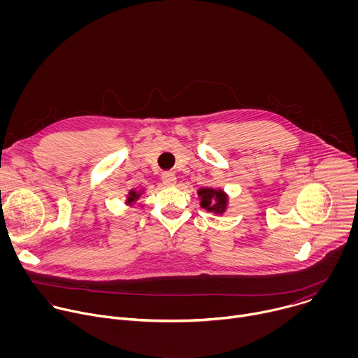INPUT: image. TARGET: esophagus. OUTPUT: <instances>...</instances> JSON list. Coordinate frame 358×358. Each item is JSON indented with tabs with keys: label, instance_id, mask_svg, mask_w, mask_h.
Returning a JSON list of instances; mask_svg holds the SVG:
<instances>
[{
	"label": "esophagus",
	"instance_id": "obj_1",
	"mask_svg": "<svg viewBox=\"0 0 358 358\" xmlns=\"http://www.w3.org/2000/svg\"><path fill=\"white\" fill-rule=\"evenodd\" d=\"M162 181H163L164 185L171 187V185L176 184L177 178H176V174H174V173H164V174L162 176Z\"/></svg>",
	"mask_w": 358,
	"mask_h": 358
}]
</instances>
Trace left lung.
I'll return each mask as SVG.
<instances>
[{
	"mask_svg": "<svg viewBox=\"0 0 358 358\" xmlns=\"http://www.w3.org/2000/svg\"><path fill=\"white\" fill-rule=\"evenodd\" d=\"M201 196V207L206 208L210 213L221 214L225 211L227 207V195L222 189H213V188H201L198 191Z\"/></svg>",
	"mask_w": 358,
	"mask_h": 358,
	"instance_id": "left-lung-1",
	"label": "left lung"
}]
</instances>
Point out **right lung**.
Returning a JSON list of instances; mask_svg holds the SVG:
<instances>
[{"label":"right lung","instance_id":"right-lung-1","mask_svg":"<svg viewBox=\"0 0 358 358\" xmlns=\"http://www.w3.org/2000/svg\"><path fill=\"white\" fill-rule=\"evenodd\" d=\"M137 196H138V194H137V192H134V191H130V192H129V198H127V199H129V202H133V201H134Z\"/></svg>","mask_w":358,"mask_h":358}]
</instances>
